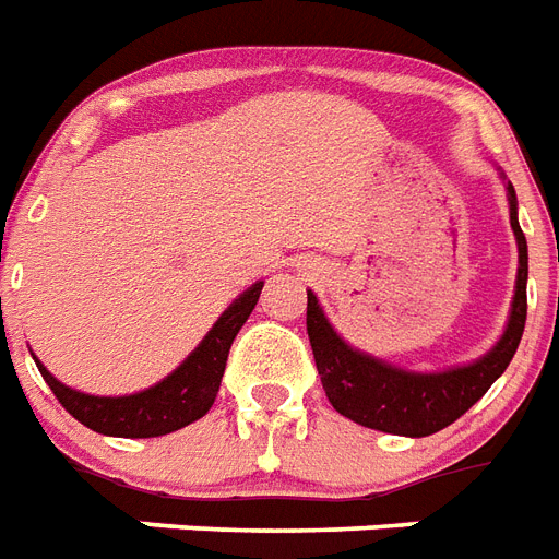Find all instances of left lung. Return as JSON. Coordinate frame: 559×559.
Returning <instances> with one entry per match:
<instances>
[{
    "label": "left lung",
    "instance_id": "8db88e82",
    "mask_svg": "<svg viewBox=\"0 0 559 559\" xmlns=\"http://www.w3.org/2000/svg\"><path fill=\"white\" fill-rule=\"evenodd\" d=\"M508 204H511V227L516 236L520 267H516V288H513L511 317L497 346L467 366L444 369V372H406L401 366L352 349L341 334L325 320L317 297L308 292L306 329L311 352H314L317 372L323 381L325 399L341 415L364 424L369 430L395 432L421 439L444 430L448 424L462 418L476 401L490 390V383L506 372L511 357L525 332L528 314V245L516 218V193L508 181Z\"/></svg>",
    "mask_w": 559,
    "mask_h": 559
}]
</instances>
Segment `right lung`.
<instances>
[{"label":"right lung","mask_w":559,"mask_h":559,"mask_svg":"<svg viewBox=\"0 0 559 559\" xmlns=\"http://www.w3.org/2000/svg\"><path fill=\"white\" fill-rule=\"evenodd\" d=\"M262 285L253 283L239 300L227 306V311L218 317L213 329L204 334V341L195 346L187 360L178 366L176 372L167 374L164 381L135 395H120V399H106V395H86L60 383L39 364V374L46 378L51 392L57 395L66 413H71L80 424H86L88 430L103 432V436H118V439H155L176 432L187 424L199 421L202 415L213 406L218 395V383L225 374L227 352L230 343L251 317L257 306Z\"/></svg>","instance_id":"add662e5"}]
</instances>
